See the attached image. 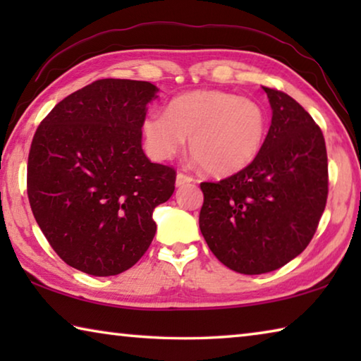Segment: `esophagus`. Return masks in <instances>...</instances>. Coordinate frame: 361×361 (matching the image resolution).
<instances>
[{"instance_id": "obj_1", "label": "esophagus", "mask_w": 361, "mask_h": 361, "mask_svg": "<svg viewBox=\"0 0 361 361\" xmlns=\"http://www.w3.org/2000/svg\"><path fill=\"white\" fill-rule=\"evenodd\" d=\"M192 181H194L192 176L181 173V172L176 173V186H183V185H186V183H192Z\"/></svg>"}]
</instances>
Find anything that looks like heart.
Returning a JSON list of instances; mask_svg holds the SVG:
<instances>
[{
    "instance_id": "b5f03b06",
    "label": "heart",
    "mask_w": 361,
    "mask_h": 361,
    "mask_svg": "<svg viewBox=\"0 0 361 361\" xmlns=\"http://www.w3.org/2000/svg\"><path fill=\"white\" fill-rule=\"evenodd\" d=\"M267 119L258 103L223 90H195L169 103L166 113L152 111L142 126L152 157L169 161L185 148L212 175L240 172L259 154Z\"/></svg>"
}]
</instances>
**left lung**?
<instances>
[{
  "mask_svg": "<svg viewBox=\"0 0 361 361\" xmlns=\"http://www.w3.org/2000/svg\"><path fill=\"white\" fill-rule=\"evenodd\" d=\"M272 121L248 167L200 183L199 228L212 253L232 271L258 276L301 255L328 197L325 138L305 109L280 90L262 87Z\"/></svg>",
  "mask_w": 361,
  "mask_h": 361,
  "instance_id": "8db88e82",
  "label": "left lung"
}]
</instances>
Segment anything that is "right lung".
Segmentation results:
<instances>
[{
    "instance_id": "right-lung-1",
    "label": "right lung",
    "mask_w": 361,
    "mask_h": 361,
    "mask_svg": "<svg viewBox=\"0 0 361 361\" xmlns=\"http://www.w3.org/2000/svg\"><path fill=\"white\" fill-rule=\"evenodd\" d=\"M157 92L146 81L100 79L57 103L35 133L30 207L54 252L78 271L118 276L154 239L152 210L170 199L176 178L142 148Z\"/></svg>"
}]
</instances>
